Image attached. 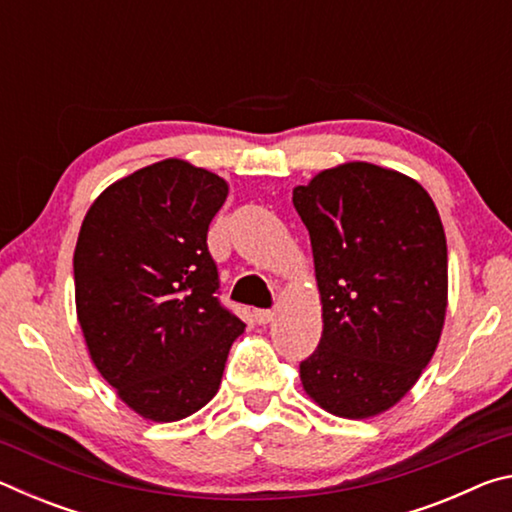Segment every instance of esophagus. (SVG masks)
I'll return each instance as SVG.
<instances>
[{"label":"esophagus","mask_w":512,"mask_h":512,"mask_svg":"<svg viewBox=\"0 0 512 512\" xmlns=\"http://www.w3.org/2000/svg\"><path fill=\"white\" fill-rule=\"evenodd\" d=\"M273 316H275L273 311H268V309H257L255 311V320H257L259 325H268L273 320Z\"/></svg>","instance_id":"esophagus-1"}]
</instances>
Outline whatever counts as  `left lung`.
<instances>
[{
  "instance_id": "8db88e82",
  "label": "left lung",
  "mask_w": 512,
  "mask_h": 512,
  "mask_svg": "<svg viewBox=\"0 0 512 512\" xmlns=\"http://www.w3.org/2000/svg\"><path fill=\"white\" fill-rule=\"evenodd\" d=\"M293 205L309 230L323 305L302 388L336 418H375L411 391L440 343L443 221L418 180L370 162L316 173L293 189Z\"/></svg>"
}]
</instances>
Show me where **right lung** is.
I'll use <instances>...</instances> for the list:
<instances>
[{
    "instance_id": "1",
    "label": "right lung",
    "mask_w": 512,
    "mask_h": 512,
    "mask_svg": "<svg viewBox=\"0 0 512 512\" xmlns=\"http://www.w3.org/2000/svg\"><path fill=\"white\" fill-rule=\"evenodd\" d=\"M221 176L153 162L94 198L74 248L85 348L128 409L176 422L212 400L246 325L219 305L207 228L228 198Z\"/></svg>"
}]
</instances>
